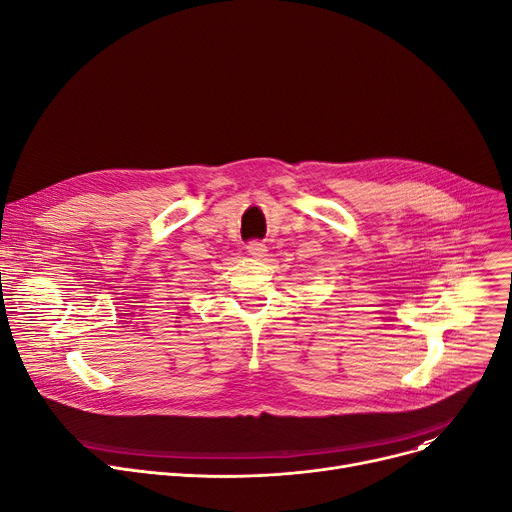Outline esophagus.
Instances as JSON below:
<instances>
[{
	"instance_id": "1",
	"label": "esophagus",
	"mask_w": 512,
	"mask_h": 512,
	"mask_svg": "<svg viewBox=\"0 0 512 512\" xmlns=\"http://www.w3.org/2000/svg\"><path fill=\"white\" fill-rule=\"evenodd\" d=\"M247 253L253 255V257H257V259H261V257L267 255V247L263 245L261 240H251L249 245H247Z\"/></svg>"
}]
</instances>
